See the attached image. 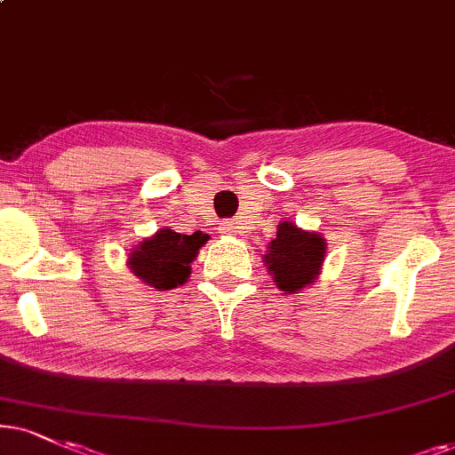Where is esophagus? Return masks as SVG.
<instances>
[{
    "label": "esophagus",
    "mask_w": 455,
    "mask_h": 455,
    "mask_svg": "<svg viewBox=\"0 0 455 455\" xmlns=\"http://www.w3.org/2000/svg\"><path fill=\"white\" fill-rule=\"evenodd\" d=\"M235 224H237V222H222L220 224V233L222 235H235V233H237V228H239V227H235Z\"/></svg>",
    "instance_id": "1"
}]
</instances>
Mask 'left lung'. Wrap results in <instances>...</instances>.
<instances>
[{
	"instance_id": "obj_1",
	"label": "left lung",
	"mask_w": 455,
	"mask_h": 455,
	"mask_svg": "<svg viewBox=\"0 0 455 455\" xmlns=\"http://www.w3.org/2000/svg\"><path fill=\"white\" fill-rule=\"evenodd\" d=\"M325 245L319 233L302 231L290 220L281 222L277 237L270 241L264 254V262L279 290L296 294L307 285H313L325 260Z\"/></svg>"
}]
</instances>
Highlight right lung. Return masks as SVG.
<instances>
[{"instance_id": "1", "label": "right lung", "mask_w": 455, "mask_h": 455, "mask_svg": "<svg viewBox=\"0 0 455 455\" xmlns=\"http://www.w3.org/2000/svg\"><path fill=\"white\" fill-rule=\"evenodd\" d=\"M208 239L210 235L201 231L182 235L172 228H161L130 251V270L155 290H174L187 283L191 275V262L197 258L199 247Z\"/></svg>"}]
</instances>
